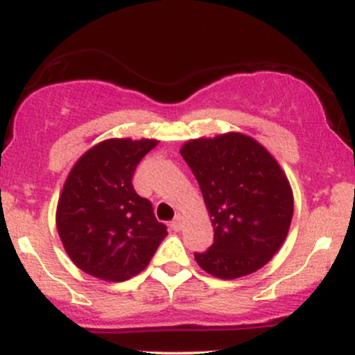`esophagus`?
<instances>
[{
    "mask_svg": "<svg viewBox=\"0 0 355 355\" xmlns=\"http://www.w3.org/2000/svg\"><path fill=\"white\" fill-rule=\"evenodd\" d=\"M182 227H183V217H182L180 214H178L177 217H175L173 222H172V229H173L175 232H180Z\"/></svg>",
    "mask_w": 355,
    "mask_h": 355,
    "instance_id": "1",
    "label": "esophagus"
}]
</instances>
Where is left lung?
Returning <instances> with one entry per match:
<instances>
[{
  "mask_svg": "<svg viewBox=\"0 0 355 355\" xmlns=\"http://www.w3.org/2000/svg\"><path fill=\"white\" fill-rule=\"evenodd\" d=\"M180 153L214 225V245L195 254L197 263L223 280L254 274L291 229L294 195L284 170L266 146L237 132L189 140Z\"/></svg>",
  "mask_w": 355,
  "mask_h": 355,
  "instance_id": "left-lung-1",
  "label": "left lung"
}]
</instances>
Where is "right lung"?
Listing matches in <instances>:
<instances>
[{
  "label": "right lung",
  "instance_id": "add662e5",
  "mask_svg": "<svg viewBox=\"0 0 355 355\" xmlns=\"http://www.w3.org/2000/svg\"><path fill=\"white\" fill-rule=\"evenodd\" d=\"M157 140L110 138L92 146L68 173L56 207L61 243L76 267L123 282L148 266L166 235L150 200L132 185Z\"/></svg>",
  "mask_w": 355,
  "mask_h": 355
}]
</instances>
